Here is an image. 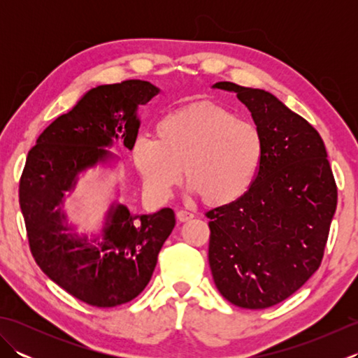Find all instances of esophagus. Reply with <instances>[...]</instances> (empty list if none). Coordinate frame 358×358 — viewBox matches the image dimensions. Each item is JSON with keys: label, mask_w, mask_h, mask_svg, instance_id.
Instances as JSON below:
<instances>
[{"label": "esophagus", "mask_w": 358, "mask_h": 358, "mask_svg": "<svg viewBox=\"0 0 358 358\" xmlns=\"http://www.w3.org/2000/svg\"><path fill=\"white\" fill-rule=\"evenodd\" d=\"M177 218H178V222L185 223V222H189V220H192V218H194V214H192V212H189V210L180 209V210L177 212Z\"/></svg>", "instance_id": "34e87169"}]
</instances>
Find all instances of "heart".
Segmentation results:
<instances>
[{
  "label": "heart",
  "instance_id": "b5f03b06",
  "mask_svg": "<svg viewBox=\"0 0 358 358\" xmlns=\"http://www.w3.org/2000/svg\"><path fill=\"white\" fill-rule=\"evenodd\" d=\"M263 141L258 129L212 103L167 113L155 138H136L132 158L146 191L164 200L185 178L191 194L210 208L237 203L260 169Z\"/></svg>",
  "mask_w": 358,
  "mask_h": 358
}]
</instances>
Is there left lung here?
<instances>
[{
  "instance_id": "obj_1",
  "label": "left lung",
  "mask_w": 358,
  "mask_h": 358,
  "mask_svg": "<svg viewBox=\"0 0 358 358\" xmlns=\"http://www.w3.org/2000/svg\"><path fill=\"white\" fill-rule=\"evenodd\" d=\"M262 135L263 157L246 195L209 210V266L227 301L264 309L286 300L322 263L337 186L320 134L263 89L229 81Z\"/></svg>"
}]
</instances>
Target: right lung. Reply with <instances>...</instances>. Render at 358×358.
I'll use <instances>...</instances> for the list:
<instances>
[{"instance_id": "obj_1", "label": "right lung", "mask_w": 358, "mask_h": 358, "mask_svg": "<svg viewBox=\"0 0 358 358\" xmlns=\"http://www.w3.org/2000/svg\"><path fill=\"white\" fill-rule=\"evenodd\" d=\"M158 92L159 87L143 80L90 89L29 150L20 208L30 250L53 283L90 306L115 308L143 292L173 229L175 214L163 208L138 215L115 200L100 231L89 237L67 222L66 194L75 191L89 169L118 162L108 150L115 141L134 149L141 124L138 106Z\"/></svg>"}]
</instances>
